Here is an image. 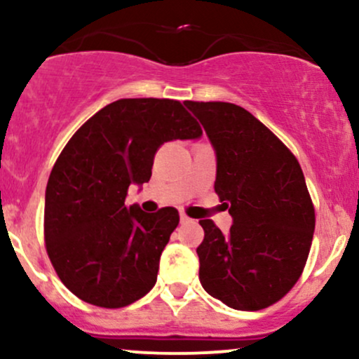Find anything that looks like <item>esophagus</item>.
Instances as JSON below:
<instances>
[{"instance_id": "esophagus-1", "label": "esophagus", "mask_w": 359, "mask_h": 359, "mask_svg": "<svg viewBox=\"0 0 359 359\" xmlns=\"http://www.w3.org/2000/svg\"><path fill=\"white\" fill-rule=\"evenodd\" d=\"M189 221H191V217H189L185 212H180V222H189Z\"/></svg>"}]
</instances>
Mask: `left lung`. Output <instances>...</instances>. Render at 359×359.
Wrapping results in <instances>:
<instances>
[{"mask_svg":"<svg viewBox=\"0 0 359 359\" xmlns=\"http://www.w3.org/2000/svg\"><path fill=\"white\" fill-rule=\"evenodd\" d=\"M216 150L214 191L229 208L228 234L201 219L204 290L238 311H262L297 283L316 228L299 160L250 111L231 102L185 101Z\"/></svg>","mask_w":359,"mask_h":359,"instance_id":"8db88e82","label":"left lung"}]
</instances>
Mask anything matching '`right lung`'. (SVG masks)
Instances as JSON below:
<instances>
[{
  "instance_id": "1",
  "label": "right lung",
  "mask_w": 359,
  "mask_h": 359,
  "mask_svg": "<svg viewBox=\"0 0 359 359\" xmlns=\"http://www.w3.org/2000/svg\"><path fill=\"white\" fill-rule=\"evenodd\" d=\"M203 135L182 102L118 100L97 111L60 151L45 192L43 236L53 269L76 297L119 309L151 290L179 211L125 204L148 182L156 150Z\"/></svg>"
}]
</instances>
